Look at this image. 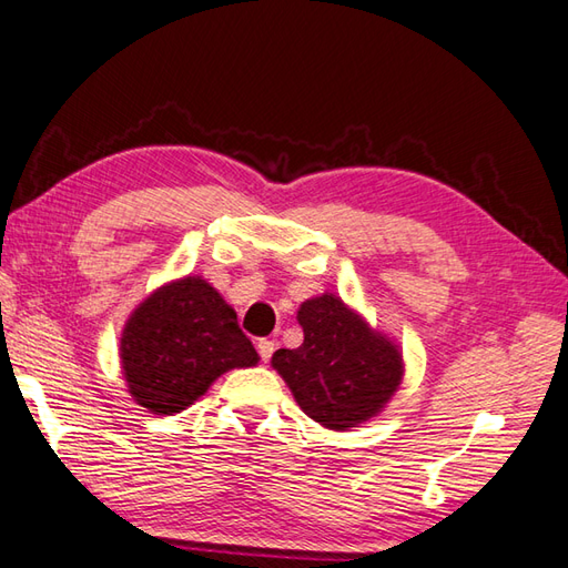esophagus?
Masks as SVG:
<instances>
[{
  "label": "esophagus",
  "mask_w": 568,
  "mask_h": 568,
  "mask_svg": "<svg viewBox=\"0 0 568 568\" xmlns=\"http://www.w3.org/2000/svg\"><path fill=\"white\" fill-rule=\"evenodd\" d=\"M274 349H276V344H274V339H260L257 342V354H260V358H262V362H270V358H272V354H274Z\"/></svg>",
  "instance_id": "34e87169"
}]
</instances>
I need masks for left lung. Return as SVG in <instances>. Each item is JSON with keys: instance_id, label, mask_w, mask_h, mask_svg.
<instances>
[{"instance_id": "obj_1", "label": "left lung", "mask_w": 568, "mask_h": 568, "mask_svg": "<svg viewBox=\"0 0 568 568\" xmlns=\"http://www.w3.org/2000/svg\"><path fill=\"white\" fill-rule=\"evenodd\" d=\"M298 323L301 347L276 349L272 356L298 407L337 432L381 412L403 381V356L395 344L332 294L303 303Z\"/></svg>"}]
</instances>
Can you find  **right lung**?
<instances>
[{
  "instance_id": "add662e5",
  "label": "right lung",
  "mask_w": 568,
  "mask_h": 568,
  "mask_svg": "<svg viewBox=\"0 0 568 568\" xmlns=\"http://www.w3.org/2000/svg\"><path fill=\"white\" fill-rule=\"evenodd\" d=\"M124 381L154 414L190 407L231 368L257 364L236 311L200 276L161 286L136 308L120 339Z\"/></svg>"
}]
</instances>
